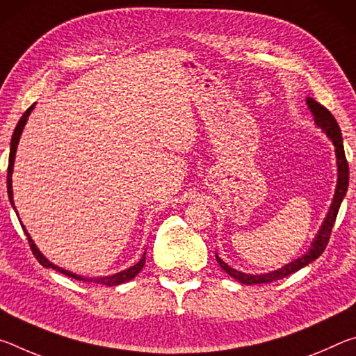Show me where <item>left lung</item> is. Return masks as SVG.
I'll list each match as a JSON object with an SVG mask.
<instances>
[{"label":"left lung","mask_w":356,"mask_h":356,"mask_svg":"<svg viewBox=\"0 0 356 356\" xmlns=\"http://www.w3.org/2000/svg\"><path fill=\"white\" fill-rule=\"evenodd\" d=\"M308 106L309 110L314 114V119H316V124L321 127L325 134L328 135V138L333 140V144L336 147V156H337V186H336V193H334V200L331 202V207H330V212L327 215V218H325L323 225L321 227V231H318L317 237L314 240V243H312L311 250L306 252L303 257L297 259V261H293L291 264L284 265V267L280 268V270H275L272 273H265V275H246V273H240L237 270H234L229 267L227 264H225L221 261V259L215 254L216 257V262L220 264V267L225 270V272L232 276V278H236L237 281L242 282V284H262V282H272L276 280H282L289 276L291 273L298 272L300 268H303L305 265L311 264L312 261H316V259L322 254L327 248V245L330 242V236H331V229H333V225L336 221V216L337 212H339V207H341V202L344 200L346 193H347V186H348V163H347V159H346V152H344V144H342V135H341V129L339 125H337L336 119L333 118V114H331L327 108L322 106L318 102H316L314 99H308Z\"/></svg>","instance_id":"8db88e82"}]
</instances>
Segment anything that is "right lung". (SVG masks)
Returning a JSON list of instances; mask_svg holds the SVG:
<instances>
[{
	"label": "right lung",
	"instance_id": "right-lung-1",
	"mask_svg": "<svg viewBox=\"0 0 356 356\" xmlns=\"http://www.w3.org/2000/svg\"><path fill=\"white\" fill-rule=\"evenodd\" d=\"M33 108H34V105L29 106L28 110L25 111V114H23V116L20 118L19 124H17V127H15V130H14V135H12V141H10V154H9V165H8V195H9V201H10V204H12V207H14V209H15L14 200H12V168H14L17 144H19L20 135H22V131H23V127H25V124H26V120H28V116H29V113H31ZM15 212H17V210H15ZM22 227H23V226H22ZM23 231H25V234H26L29 248H31L34 257L38 259L40 265H44V267H47V268L56 270V272L63 273V275H65V276H69V278H74V280H76V281L97 282V284H104V286H118V284H122V282H127V281H130V280H134L135 276L141 272V268L144 267V262H146V251H144V254H143V257L140 259V262L135 264L134 267L124 270V272L116 273V275H113V276H105V278H83V276H80V275H75V273H72V272H67V270H63L61 267H56V265H53L50 261H47V259L40 254V251H39L38 248H35V245H34V242L31 240V237H29V234L26 232L25 227H23Z\"/></svg>",
	"mask_w": 356,
	"mask_h": 356
}]
</instances>
